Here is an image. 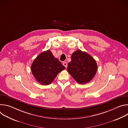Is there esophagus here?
<instances>
[{"label":"esophagus","mask_w":128,"mask_h":128,"mask_svg":"<svg viewBox=\"0 0 128 128\" xmlns=\"http://www.w3.org/2000/svg\"><path fill=\"white\" fill-rule=\"evenodd\" d=\"M63 65H64L66 68H67V62H63Z\"/></svg>","instance_id":"34e87169"}]
</instances>
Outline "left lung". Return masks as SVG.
<instances>
[{"mask_svg": "<svg viewBox=\"0 0 128 128\" xmlns=\"http://www.w3.org/2000/svg\"><path fill=\"white\" fill-rule=\"evenodd\" d=\"M97 68V63L92 56L78 50L72 53L67 71L78 83L85 84L94 78Z\"/></svg>", "mask_w": 128, "mask_h": 128, "instance_id": "8db88e82", "label": "left lung"}]
</instances>
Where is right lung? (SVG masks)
Returning <instances> with one entry per match:
<instances>
[{
  "label": "right lung",
  "instance_id": "add662e5",
  "mask_svg": "<svg viewBox=\"0 0 128 128\" xmlns=\"http://www.w3.org/2000/svg\"><path fill=\"white\" fill-rule=\"evenodd\" d=\"M65 69L49 50L40 54L33 62L31 67L32 74L42 85L50 84L59 73Z\"/></svg>",
  "mask_w": 128,
  "mask_h": 128
}]
</instances>
